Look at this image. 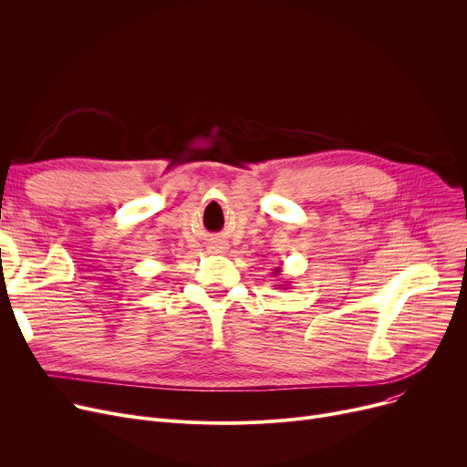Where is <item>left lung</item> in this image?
Returning a JSON list of instances; mask_svg holds the SVG:
<instances>
[{
    "mask_svg": "<svg viewBox=\"0 0 467 467\" xmlns=\"http://www.w3.org/2000/svg\"><path fill=\"white\" fill-rule=\"evenodd\" d=\"M282 273V268H276V271H275V276H278Z\"/></svg>",
    "mask_w": 467,
    "mask_h": 467,
    "instance_id": "1",
    "label": "left lung"
}]
</instances>
